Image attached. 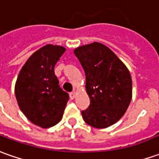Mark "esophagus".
I'll return each instance as SVG.
<instances>
[{
    "label": "esophagus",
    "instance_id": "obj_1",
    "mask_svg": "<svg viewBox=\"0 0 159 159\" xmlns=\"http://www.w3.org/2000/svg\"><path fill=\"white\" fill-rule=\"evenodd\" d=\"M70 98L71 100H73V99L75 98V91H72V92H70Z\"/></svg>",
    "mask_w": 159,
    "mask_h": 159
}]
</instances>
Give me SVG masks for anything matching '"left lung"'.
I'll use <instances>...</instances> for the list:
<instances>
[{"mask_svg": "<svg viewBox=\"0 0 159 159\" xmlns=\"http://www.w3.org/2000/svg\"><path fill=\"white\" fill-rule=\"evenodd\" d=\"M84 68L89 106L82 111L86 124L106 128L125 115L132 98V81L128 69L110 48L93 43L74 50Z\"/></svg>", "mask_w": 159, "mask_h": 159, "instance_id": "8db88e82", "label": "left lung"}]
</instances>
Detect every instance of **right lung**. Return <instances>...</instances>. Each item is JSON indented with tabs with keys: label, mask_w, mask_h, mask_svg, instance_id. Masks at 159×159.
Segmentation results:
<instances>
[{
	"label": "right lung",
	"mask_w": 159,
	"mask_h": 159,
	"mask_svg": "<svg viewBox=\"0 0 159 159\" xmlns=\"http://www.w3.org/2000/svg\"><path fill=\"white\" fill-rule=\"evenodd\" d=\"M65 48L48 44L31 56L21 68L15 87L20 111L34 125L49 128L61 121L69 94L60 88L55 65Z\"/></svg>",
	"instance_id": "right-lung-1"
}]
</instances>
